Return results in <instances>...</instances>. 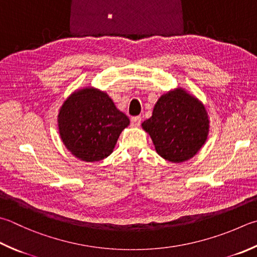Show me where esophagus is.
Masks as SVG:
<instances>
[{"mask_svg":"<svg viewBox=\"0 0 257 257\" xmlns=\"http://www.w3.org/2000/svg\"><path fill=\"white\" fill-rule=\"evenodd\" d=\"M131 124L134 127L140 126V124H141V116H134V117L131 118Z\"/></svg>","mask_w":257,"mask_h":257,"instance_id":"esophagus-1","label":"esophagus"}]
</instances>
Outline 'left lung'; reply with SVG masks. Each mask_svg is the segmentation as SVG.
Segmentation results:
<instances>
[{"label": "left lung", "instance_id": "8db88e82", "mask_svg": "<svg viewBox=\"0 0 257 257\" xmlns=\"http://www.w3.org/2000/svg\"><path fill=\"white\" fill-rule=\"evenodd\" d=\"M142 128L151 137L160 157L180 163L195 157L206 143L209 118L199 99L186 89L176 88L158 99Z\"/></svg>", "mask_w": 257, "mask_h": 257}]
</instances>
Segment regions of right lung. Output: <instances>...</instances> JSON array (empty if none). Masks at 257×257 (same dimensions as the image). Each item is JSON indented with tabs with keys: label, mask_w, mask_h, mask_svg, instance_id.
I'll return each instance as SVG.
<instances>
[{
	"label": "right lung",
	"mask_w": 257,
	"mask_h": 257,
	"mask_svg": "<svg viewBox=\"0 0 257 257\" xmlns=\"http://www.w3.org/2000/svg\"><path fill=\"white\" fill-rule=\"evenodd\" d=\"M128 125V117L116 108L112 98L94 87L75 90L58 114L62 143L72 156L86 162L107 158Z\"/></svg>",
	"instance_id": "1"
}]
</instances>
